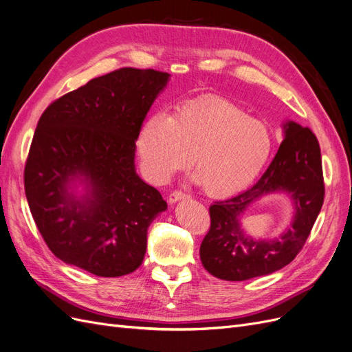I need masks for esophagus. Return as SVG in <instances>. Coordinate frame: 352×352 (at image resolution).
Here are the masks:
<instances>
[{
  "label": "esophagus",
  "instance_id": "esophagus-1",
  "mask_svg": "<svg viewBox=\"0 0 352 352\" xmlns=\"http://www.w3.org/2000/svg\"><path fill=\"white\" fill-rule=\"evenodd\" d=\"M186 198H189V195L186 194V192H184V190H180V189H176V190H173V192H170V195H168V202H176V201H179V199H186Z\"/></svg>",
  "mask_w": 352,
  "mask_h": 352
}]
</instances>
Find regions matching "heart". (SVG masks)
I'll return each mask as SVG.
<instances>
[{
    "label": "heart",
    "mask_w": 352,
    "mask_h": 352,
    "mask_svg": "<svg viewBox=\"0 0 352 352\" xmlns=\"http://www.w3.org/2000/svg\"><path fill=\"white\" fill-rule=\"evenodd\" d=\"M145 176L154 184L184 170L192 158L197 180L210 197H229L250 186L267 164L273 135L239 105L207 97L154 113L136 140Z\"/></svg>",
    "instance_id": "obj_1"
}]
</instances>
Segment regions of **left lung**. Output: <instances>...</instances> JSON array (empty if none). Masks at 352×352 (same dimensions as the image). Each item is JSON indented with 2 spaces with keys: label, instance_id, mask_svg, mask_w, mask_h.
<instances>
[{
  "label": "left lung",
  "instance_id": "left-lung-1",
  "mask_svg": "<svg viewBox=\"0 0 352 352\" xmlns=\"http://www.w3.org/2000/svg\"><path fill=\"white\" fill-rule=\"evenodd\" d=\"M285 190L296 202L292 228L278 241H254L239 226L241 212L264 193ZM324 199L320 145L308 127L285 124L273 162L252 188L210 206L211 225L199 247L206 270L223 280H248L289 264L304 247Z\"/></svg>",
  "mask_w": 352,
  "mask_h": 352
}]
</instances>
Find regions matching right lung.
Segmentation results:
<instances>
[{"label":"right lung","mask_w":352,"mask_h":352,"mask_svg":"<svg viewBox=\"0 0 352 352\" xmlns=\"http://www.w3.org/2000/svg\"><path fill=\"white\" fill-rule=\"evenodd\" d=\"M168 73L123 67L89 80L42 113L25 164L32 217L57 258L101 278L140 267L146 230L167 208L135 172V141ZM78 175L91 194L67 190Z\"/></svg>","instance_id":"right-lung-1"}]
</instances>
